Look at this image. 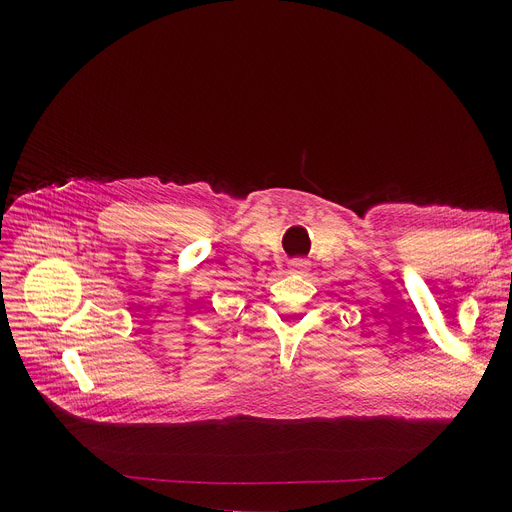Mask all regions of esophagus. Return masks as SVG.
<instances>
[{"mask_svg": "<svg viewBox=\"0 0 512 512\" xmlns=\"http://www.w3.org/2000/svg\"><path fill=\"white\" fill-rule=\"evenodd\" d=\"M307 272H309V261L307 259H294V261H290V274L307 276Z\"/></svg>", "mask_w": 512, "mask_h": 512, "instance_id": "esophagus-1", "label": "esophagus"}]
</instances>
